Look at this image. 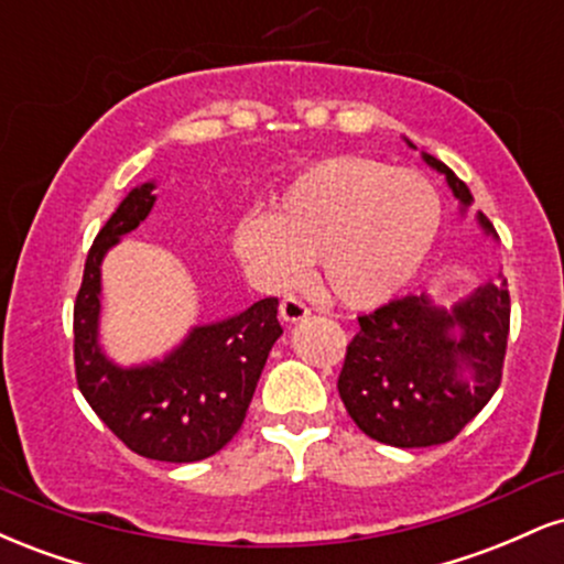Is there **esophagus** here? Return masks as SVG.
Masks as SVG:
<instances>
[{"instance_id": "esophagus-1", "label": "esophagus", "mask_w": 564, "mask_h": 564, "mask_svg": "<svg viewBox=\"0 0 564 564\" xmlns=\"http://www.w3.org/2000/svg\"><path fill=\"white\" fill-rule=\"evenodd\" d=\"M310 315L307 304L302 300H296V296H286V300L281 302V318L286 323H300Z\"/></svg>"}]
</instances>
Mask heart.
<instances>
[{"instance_id":"b5f03b06","label":"heart","mask_w":564,"mask_h":564,"mask_svg":"<svg viewBox=\"0 0 564 564\" xmlns=\"http://www.w3.org/2000/svg\"><path fill=\"white\" fill-rule=\"evenodd\" d=\"M443 200L416 172L366 156L310 164L275 196L273 215L246 212L232 251L268 291L304 281L321 260L326 289L341 304L371 310L411 286L435 249Z\"/></svg>"}]
</instances>
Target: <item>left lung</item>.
<instances>
[{
  "label": "left lung",
  "mask_w": 564,
  "mask_h": 564,
  "mask_svg": "<svg viewBox=\"0 0 564 564\" xmlns=\"http://www.w3.org/2000/svg\"><path fill=\"white\" fill-rule=\"evenodd\" d=\"M422 159L443 174L467 217L475 206L467 183L430 153L422 151ZM475 219L485 236L498 241L482 212ZM358 321L360 332L349 341L339 373V394L352 422L379 443L394 448L448 443L501 384L509 336L507 281H485L448 307L430 294L403 296Z\"/></svg>",
  "instance_id": "left-lung-1"
}]
</instances>
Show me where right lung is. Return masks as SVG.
<instances>
[{"label":"right lung","mask_w":564,"mask_h":564,"mask_svg":"<svg viewBox=\"0 0 564 564\" xmlns=\"http://www.w3.org/2000/svg\"><path fill=\"white\" fill-rule=\"evenodd\" d=\"M156 180L134 185L97 232L74 304L76 381L100 422L129 451L153 462L215 456L241 430L278 336V300L191 326L161 358L121 366L100 341L102 260L156 204Z\"/></svg>","instance_id":"obj_1"}]
</instances>
